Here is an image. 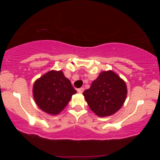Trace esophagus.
Segmentation results:
<instances>
[{
    "mask_svg": "<svg viewBox=\"0 0 160 160\" xmlns=\"http://www.w3.org/2000/svg\"><path fill=\"white\" fill-rule=\"evenodd\" d=\"M83 91H84V88L83 87L79 88V89H78V92H80V93L83 92Z\"/></svg>",
    "mask_w": 160,
    "mask_h": 160,
    "instance_id": "obj_1",
    "label": "esophagus"
}]
</instances>
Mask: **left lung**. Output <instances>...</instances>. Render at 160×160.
Segmentation results:
<instances>
[{
    "instance_id": "8db88e82",
    "label": "left lung",
    "mask_w": 160,
    "mask_h": 160,
    "mask_svg": "<svg viewBox=\"0 0 160 160\" xmlns=\"http://www.w3.org/2000/svg\"><path fill=\"white\" fill-rule=\"evenodd\" d=\"M82 95L95 114L107 117L122 107L127 95V88L123 80L114 72L103 71Z\"/></svg>"
}]
</instances>
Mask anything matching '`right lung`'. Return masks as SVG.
<instances>
[{"label":"right lung","mask_w":160,"mask_h":160,"mask_svg":"<svg viewBox=\"0 0 160 160\" xmlns=\"http://www.w3.org/2000/svg\"><path fill=\"white\" fill-rule=\"evenodd\" d=\"M75 90L62 71H51L34 82L33 95L37 104L49 114H58L68 104Z\"/></svg>","instance_id":"right-lung-1"}]
</instances>
